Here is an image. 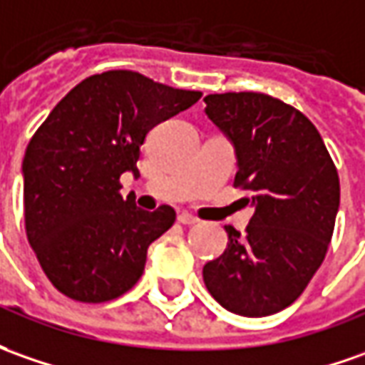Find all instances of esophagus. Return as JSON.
<instances>
[{"label": "esophagus", "instance_id": "34e87169", "mask_svg": "<svg viewBox=\"0 0 365 365\" xmlns=\"http://www.w3.org/2000/svg\"><path fill=\"white\" fill-rule=\"evenodd\" d=\"M178 222L183 225H193L200 222V217H195V215L190 214V212H180V214H178Z\"/></svg>", "mask_w": 365, "mask_h": 365}]
</instances>
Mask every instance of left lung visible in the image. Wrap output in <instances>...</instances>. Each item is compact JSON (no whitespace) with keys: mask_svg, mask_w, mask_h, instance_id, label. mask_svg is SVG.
<instances>
[{"mask_svg":"<svg viewBox=\"0 0 365 365\" xmlns=\"http://www.w3.org/2000/svg\"><path fill=\"white\" fill-rule=\"evenodd\" d=\"M205 115L234 141V187L252 193L245 234L203 266V282L230 312L264 318L292 306L328 254L339 178L316 125L294 106L257 91L205 96Z\"/></svg>","mask_w":365,"mask_h":365,"instance_id":"1","label":"left lung"}]
</instances>
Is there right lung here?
Segmentation results:
<instances>
[{
	"label": "right lung",
	"mask_w": 365,
	"mask_h": 365,
	"mask_svg": "<svg viewBox=\"0 0 365 365\" xmlns=\"http://www.w3.org/2000/svg\"><path fill=\"white\" fill-rule=\"evenodd\" d=\"M200 98L111 69L79 81L37 128L24 158L26 235L63 296L101 304L138 284L148 247L172 227L175 212L135 207L121 197L120 178L138 173L148 131Z\"/></svg>",
	"instance_id": "obj_1"
}]
</instances>
